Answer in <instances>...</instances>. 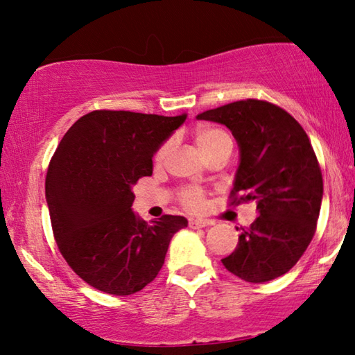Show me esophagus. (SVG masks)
<instances>
[{"instance_id":"1","label":"esophagus","mask_w":355,"mask_h":355,"mask_svg":"<svg viewBox=\"0 0 355 355\" xmlns=\"http://www.w3.org/2000/svg\"><path fill=\"white\" fill-rule=\"evenodd\" d=\"M208 225H213V220H209V219H191L189 220L191 228H205Z\"/></svg>"}]
</instances>
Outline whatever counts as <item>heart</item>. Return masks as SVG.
<instances>
[{
    "mask_svg": "<svg viewBox=\"0 0 355 355\" xmlns=\"http://www.w3.org/2000/svg\"><path fill=\"white\" fill-rule=\"evenodd\" d=\"M194 142L205 159L218 153H230L233 148L232 136L224 128L216 127V125H199L194 131ZM169 150V142L161 146L155 155L156 163H163ZM180 202L188 209H199L203 203V192L199 188H184L180 192Z\"/></svg>",
    "mask_w": 355,
    "mask_h": 355,
    "instance_id": "b5f03b06",
    "label": "heart"
}]
</instances>
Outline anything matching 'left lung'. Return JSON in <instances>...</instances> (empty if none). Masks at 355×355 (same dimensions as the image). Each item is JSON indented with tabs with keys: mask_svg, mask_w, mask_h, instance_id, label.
<instances>
[{
	"mask_svg": "<svg viewBox=\"0 0 355 355\" xmlns=\"http://www.w3.org/2000/svg\"><path fill=\"white\" fill-rule=\"evenodd\" d=\"M197 119L232 131L239 147L232 194L241 192L239 200L255 202L258 209L222 264L250 284L280 277L309 248L321 209L322 175L307 133L286 111L261 100L235 101Z\"/></svg>",
	"mask_w": 355,
	"mask_h": 355,
	"instance_id": "left-lung-1",
	"label": "left lung"
}]
</instances>
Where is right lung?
I'll return each mask as SVG.
<instances>
[{"label": "right lung", "mask_w": 355, "mask_h": 355, "mask_svg": "<svg viewBox=\"0 0 355 355\" xmlns=\"http://www.w3.org/2000/svg\"><path fill=\"white\" fill-rule=\"evenodd\" d=\"M92 111L59 142L45 180L53 235L65 261L97 290L128 296L148 285L172 236L188 227L166 214L147 224L131 205L133 186L153 172V155L186 120Z\"/></svg>", "instance_id": "obj_1"}]
</instances>
